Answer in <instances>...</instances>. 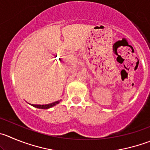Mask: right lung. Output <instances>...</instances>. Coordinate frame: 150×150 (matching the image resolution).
<instances>
[{
  "label": "right lung",
  "instance_id": "right-lung-1",
  "mask_svg": "<svg viewBox=\"0 0 150 150\" xmlns=\"http://www.w3.org/2000/svg\"><path fill=\"white\" fill-rule=\"evenodd\" d=\"M61 101V100H60ZM60 101H57V102H53V103L48 104V105H31L33 107L37 108H40V109H48L50 108H52V107L55 106L56 105L59 104L60 102Z\"/></svg>",
  "mask_w": 150,
  "mask_h": 150
}]
</instances>
